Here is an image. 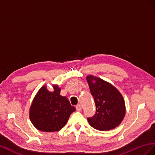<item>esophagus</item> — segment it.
<instances>
[{
	"mask_svg": "<svg viewBox=\"0 0 155 155\" xmlns=\"http://www.w3.org/2000/svg\"><path fill=\"white\" fill-rule=\"evenodd\" d=\"M76 109H77V111H81V110H82L81 105L80 104H78L76 106Z\"/></svg>",
	"mask_w": 155,
	"mask_h": 155,
	"instance_id": "1",
	"label": "esophagus"
}]
</instances>
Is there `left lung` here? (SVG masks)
Returning a JSON list of instances; mask_svg holds the SVG:
<instances>
[{"mask_svg":"<svg viewBox=\"0 0 155 155\" xmlns=\"http://www.w3.org/2000/svg\"><path fill=\"white\" fill-rule=\"evenodd\" d=\"M86 80L96 106L95 114L87 118L88 123L99 130L115 129L125 116L123 97L116 87L99 77L87 75Z\"/></svg>","mask_w":155,"mask_h":155,"instance_id":"1","label":"left lung"}]
</instances>
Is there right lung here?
<instances>
[{"mask_svg":"<svg viewBox=\"0 0 155 155\" xmlns=\"http://www.w3.org/2000/svg\"><path fill=\"white\" fill-rule=\"evenodd\" d=\"M53 91L46 86L39 90L30 108L29 117L32 125L43 132L61 130L68 123L70 115L76 110L66 97L60 95L61 89L52 84Z\"/></svg>","mask_w":155,"mask_h":155,"instance_id":"right-lung-1","label":"right lung"}]
</instances>
